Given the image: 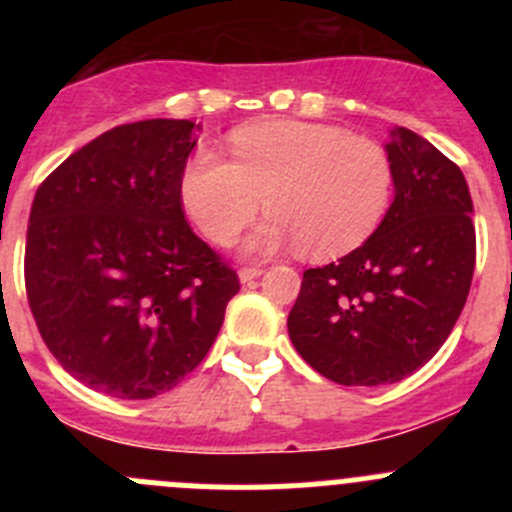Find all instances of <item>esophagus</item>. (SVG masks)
<instances>
[{"label": "esophagus", "instance_id": "obj_1", "mask_svg": "<svg viewBox=\"0 0 512 512\" xmlns=\"http://www.w3.org/2000/svg\"><path fill=\"white\" fill-rule=\"evenodd\" d=\"M262 267H242L240 270V282L242 285H245V282H252V280H257V277L262 275Z\"/></svg>", "mask_w": 512, "mask_h": 512}]
</instances>
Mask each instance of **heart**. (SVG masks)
I'll list each match as a JSON object with an SVG mask.
<instances>
[{"mask_svg":"<svg viewBox=\"0 0 512 512\" xmlns=\"http://www.w3.org/2000/svg\"><path fill=\"white\" fill-rule=\"evenodd\" d=\"M230 160L203 146L185 160L178 180L185 215L208 240L227 245L260 208L270 215L242 247L272 255L299 245L307 257L359 247L384 218L394 168L379 143L337 126L265 121L227 138Z\"/></svg>","mask_w":512,"mask_h":512,"instance_id":"obj_1","label":"heart"}]
</instances>
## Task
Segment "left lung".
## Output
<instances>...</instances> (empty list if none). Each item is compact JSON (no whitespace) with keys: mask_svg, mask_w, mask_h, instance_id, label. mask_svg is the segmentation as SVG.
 Listing matches in <instances>:
<instances>
[{"mask_svg":"<svg viewBox=\"0 0 512 512\" xmlns=\"http://www.w3.org/2000/svg\"><path fill=\"white\" fill-rule=\"evenodd\" d=\"M386 156L394 203L361 247L307 270L289 312L294 349L344 386L406 379L461 317L476 267L473 200L453 160L409 128Z\"/></svg>","mask_w":512,"mask_h":512,"instance_id":"8db88e82","label":"left lung"}]
</instances>
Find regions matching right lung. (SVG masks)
<instances>
[{"instance_id":"add662e5","label":"right lung","mask_w":512,"mask_h":512,"mask_svg":"<svg viewBox=\"0 0 512 512\" xmlns=\"http://www.w3.org/2000/svg\"><path fill=\"white\" fill-rule=\"evenodd\" d=\"M195 123H126L71 153L34 195L24 282L41 339L74 379L153 399L213 347L237 272L185 220Z\"/></svg>"}]
</instances>
